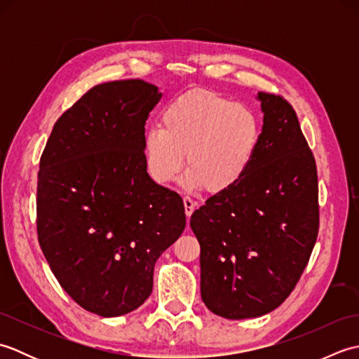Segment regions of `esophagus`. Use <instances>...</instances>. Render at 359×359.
<instances>
[{"instance_id": "1", "label": "esophagus", "mask_w": 359, "mask_h": 359, "mask_svg": "<svg viewBox=\"0 0 359 359\" xmlns=\"http://www.w3.org/2000/svg\"><path fill=\"white\" fill-rule=\"evenodd\" d=\"M184 205H185V215H187V217H191L193 211L196 208V202L191 199V197L185 196L184 197Z\"/></svg>"}]
</instances>
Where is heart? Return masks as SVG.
<instances>
[{"mask_svg": "<svg viewBox=\"0 0 359 359\" xmlns=\"http://www.w3.org/2000/svg\"><path fill=\"white\" fill-rule=\"evenodd\" d=\"M261 143L256 114L210 90H191L172 100L162 125L143 134V154L151 179L168 185L184 170L187 189L224 193L245 177Z\"/></svg>", "mask_w": 359, "mask_h": 359, "instance_id": "1", "label": "heart"}]
</instances>
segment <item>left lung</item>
I'll return each instance as SVG.
<instances>
[{"mask_svg":"<svg viewBox=\"0 0 359 359\" xmlns=\"http://www.w3.org/2000/svg\"><path fill=\"white\" fill-rule=\"evenodd\" d=\"M261 143L239 184L211 196L189 220L201 243V294L212 313H270L293 292L319 228L318 172L296 112L259 93Z\"/></svg>","mask_w":359,"mask_h":359,"instance_id":"left-lung-1","label":"left lung"}]
</instances>
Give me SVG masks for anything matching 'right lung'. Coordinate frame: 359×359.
<instances>
[{"label": "right lung", "mask_w": 359, "mask_h": 359, "mask_svg": "<svg viewBox=\"0 0 359 359\" xmlns=\"http://www.w3.org/2000/svg\"><path fill=\"white\" fill-rule=\"evenodd\" d=\"M160 97L143 80L94 86L57 120L40 160L38 242L65 292L98 316L148 299L156 261L187 225L182 197L144 165V123Z\"/></svg>", "instance_id": "add662e5"}]
</instances>
